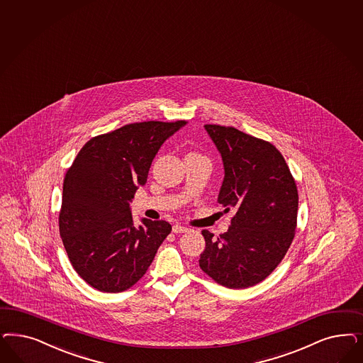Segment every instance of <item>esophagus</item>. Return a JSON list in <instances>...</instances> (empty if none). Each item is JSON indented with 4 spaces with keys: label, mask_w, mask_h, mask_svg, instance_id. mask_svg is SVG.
Masks as SVG:
<instances>
[{
    "label": "esophagus",
    "mask_w": 363,
    "mask_h": 363,
    "mask_svg": "<svg viewBox=\"0 0 363 363\" xmlns=\"http://www.w3.org/2000/svg\"><path fill=\"white\" fill-rule=\"evenodd\" d=\"M188 227H186V225H180V224H175L174 227H172V231L175 233V234H184V233H187Z\"/></svg>",
    "instance_id": "esophagus-1"
}]
</instances>
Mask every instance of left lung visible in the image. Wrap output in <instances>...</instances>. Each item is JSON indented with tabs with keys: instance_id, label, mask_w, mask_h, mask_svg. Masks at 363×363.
I'll return each instance as SVG.
<instances>
[{
	"instance_id": "8db88e82",
	"label": "left lung",
	"mask_w": 363,
	"mask_h": 363,
	"mask_svg": "<svg viewBox=\"0 0 363 363\" xmlns=\"http://www.w3.org/2000/svg\"><path fill=\"white\" fill-rule=\"evenodd\" d=\"M220 153L224 179L218 201L234 211L227 233L213 239L203 230L199 266L228 289L266 279L291 246L298 189L281 153L267 141L233 127L204 125Z\"/></svg>"
}]
</instances>
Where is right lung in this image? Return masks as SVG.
Returning a JSON list of instances; mask_svg holds the SVG:
<instances>
[{"label":"right lung","instance_id":"obj_1","mask_svg":"<svg viewBox=\"0 0 363 363\" xmlns=\"http://www.w3.org/2000/svg\"><path fill=\"white\" fill-rule=\"evenodd\" d=\"M187 121L128 124L88 141L67 171L60 235L70 263L103 293H121L147 272L172 227L141 219L135 225L129 203L147 183L164 141Z\"/></svg>","mask_w":363,"mask_h":363}]
</instances>
